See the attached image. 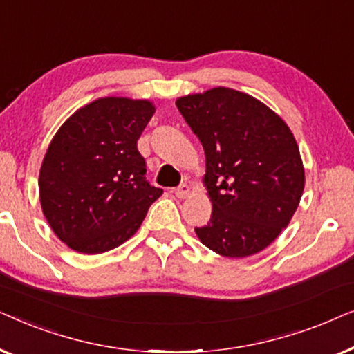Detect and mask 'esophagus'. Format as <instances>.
Returning <instances> with one entry per match:
<instances>
[{"mask_svg":"<svg viewBox=\"0 0 354 354\" xmlns=\"http://www.w3.org/2000/svg\"><path fill=\"white\" fill-rule=\"evenodd\" d=\"M174 193H176L177 198H187L188 195H190V185L182 183V185H178L176 190H174Z\"/></svg>","mask_w":354,"mask_h":354,"instance_id":"34e87169","label":"esophagus"}]
</instances>
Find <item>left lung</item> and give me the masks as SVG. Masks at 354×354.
Returning <instances> with one entry per match:
<instances>
[{"instance_id": "8db88e82", "label": "left lung", "mask_w": 354, "mask_h": 354, "mask_svg": "<svg viewBox=\"0 0 354 354\" xmlns=\"http://www.w3.org/2000/svg\"><path fill=\"white\" fill-rule=\"evenodd\" d=\"M178 111L205 148L212 203L201 243L225 258H246L277 239L297 211L304 167L292 130L253 96L217 86L182 96Z\"/></svg>"}]
</instances>
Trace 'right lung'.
<instances>
[{
  "label": "right lung",
  "mask_w": 354,
  "mask_h": 354,
  "mask_svg": "<svg viewBox=\"0 0 354 354\" xmlns=\"http://www.w3.org/2000/svg\"><path fill=\"white\" fill-rule=\"evenodd\" d=\"M148 100L108 96L61 125L43 158L38 190L57 239L84 254L127 241L162 190L149 185L137 140L154 114Z\"/></svg>",
  "instance_id": "obj_1"
}]
</instances>
